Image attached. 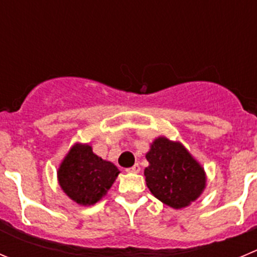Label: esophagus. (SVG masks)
<instances>
[{
	"label": "esophagus",
	"mask_w": 257,
	"mask_h": 257,
	"mask_svg": "<svg viewBox=\"0 0 257 257\" xmlns=\"http://www.w3.org/2000/svg\"><path fill=\"white\" fill-rule=\"evenodd\" d=\"M140 165H139V164H135V165H134L133 168H128V169L126 170L127 173H140Z\"/></svg>",
	"instance_id": "obj_1"
}]
</instances>
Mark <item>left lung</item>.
Here are the masks:
<instances>
[{
  "label": "left lung",
  "mask_w": 257,
  "mask_h": 257,
  "mask_svg": "<svg viewBox=\"0 0 257 257\" xmlns=\"http://www.w3.org/2000/svg\"><path fill=\"white\" fill-rule=\"evenodd\" d=\"M149 167L144 170L150 192L174 209L190 206L207 185L204 168L179 141L159 136L145 155Z\"/></svg>",
  "instance_id": "1"
}]
</instances>
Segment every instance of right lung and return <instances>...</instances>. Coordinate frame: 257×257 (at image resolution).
<instances>
[{
    "instance_id": "obj_1",
    "label": "right lung",
    "mask_w": 257,
    "mask_h": 257,
    "mask_svg": "<svg viewBox=\"0 0 257 257\" xmlns=\"http://www.w3.org/2000/svg\"><path fill=\"white\" fill-rule=\"evenodd\" d=\"M119 170L111 161L93 153L89 144L75 143L57 170L63 192L79 206H93L102 199Z\"/></svg>"
}]
</instances>
